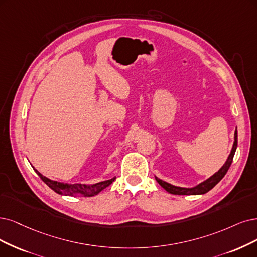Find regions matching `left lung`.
Segmentation results:
<instances>
[{"label": "left lung", "mask_w": 257, "mask_h": 257, "mask_svg": "<svg viewBox=\"0 0 257 257\" xmlns=\"http://www.w3.org/2000/svg\"><path fill=\"white\" fill-rule=\"evenodd\" d=\"M236 148H237V130L235 131V141H234L232 151H231L229 158H227L226 162L224 163V165L219 170H218L215 175H213L211 178H208L206 181L200 183L193 188H183V187L174 186L172 184H168V183L162 181V180L156 178L157 182L161 186H162L166 192L173 194V195H202V194H205L208 191H211V189L225 176V174L227 173V170H229V168L233 162V158L235 155Z\"/></svg>", "instance_id": "left-lung-1"}]
</instances>
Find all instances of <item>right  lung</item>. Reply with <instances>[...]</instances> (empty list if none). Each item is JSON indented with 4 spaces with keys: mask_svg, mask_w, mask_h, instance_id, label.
Here are the masks:
<instances>
[{
    "mask_svg": "<svg viewBox=\"0 0 257 257\" xmlns=\"http://www.w3.org/2000/svg\"><path fill=\"white\" fill-rule=\"evenodd\" d=\"M35 172L38 174V176L41 178L42 181L50 188H52L54 192H56L57 194H59V195H64V196H74L76 194H78V195H83L84 197H92V196L97 195L99 192H101L102 189H104L107 186H109L114 181V180L116 179V178H112L110 180H107V181H102V182L93 184V185L63 184V183L53 181V180L47 179L46 177L42 176L36 169H35Z\"/></svg>",
    "mask_w": 257,
    "mask_h": 257,
    "instance_id": "add662e5",
    "label": "right lung"
}]
</instances>
